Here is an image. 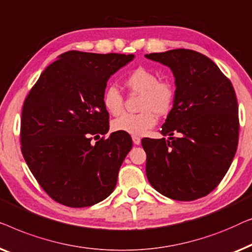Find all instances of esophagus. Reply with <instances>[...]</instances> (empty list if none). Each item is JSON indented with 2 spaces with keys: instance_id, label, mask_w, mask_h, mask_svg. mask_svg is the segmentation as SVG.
I'll return each instance as SVG.
<instances>
[{
  "instance_id": "34e87169",
  "label": "esophagus",
  "mask_w": 252,
  "mask_h": 252,
  "mask_svg": "<svg viewBox=\"0 0 252 252\" xmlns=\"http://www.w3.org/2000/svg\"><path fill=\"white\" fill-rule=\"evenodd\" d=\"M132 141L134 145H139L140 144V138L138 136H132Z\"/></svg>"
}]
</instances>
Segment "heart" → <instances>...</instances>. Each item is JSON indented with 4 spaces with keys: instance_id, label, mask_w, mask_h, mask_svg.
<instances>
[{
    "instance_id": "1",
    "label": "heart",
    "mask_w": 252,
    "mask_h": 252,
    "mask_svg": "<svg viewBox=\"0 0 252 252\" xmlns=\"http://www.w3.org/2000/svg\"><path fill=\"white\" fill-rule=\"evenodd\" d=\"M125 86L132 94H140L139 113L123 114L112 122V129L133 136H143L157 125V115H166L172 109L176 88L168 79H158L154 70L137 67L125 79ZM102 105L112 115H120L125 108V98L118 88L109 87L102 94Z\"/></svg>"
}]
</instances>
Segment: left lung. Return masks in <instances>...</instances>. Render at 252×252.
<instances>
[{
    "label": "left lung",
    "instance_id": "obj_1",
    "mask_svg": "<svg viewBox=\"0 0 252 252\" xmlns=\"http://www.w3.org/2000/svg\"><path fill=\"white\" fill-rule=\"evenodd\" d=\"M146 58L170 67L176 79L175 104L161 131L169 139L141 140L148 182L172 200L203 197L219 185L235 155L240 129L235 91L200 52L175 49Z\"/></svg>",
    "mask_w": 252,
    "mask_h": 252
}]
</instances>
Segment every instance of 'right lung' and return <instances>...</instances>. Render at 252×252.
<instances>
[{"instance_id": "add662e5", "label": "right lung", "mask_w": 252, "mask_h": 252, "mask_svg": "<svg viewBox=\"0 0 252 252\" xmlns=\"http://www.w3.org/2000/svg\"><path fill=\"white\" fill-rule=\"evenodd\" d=\"M133 55L67 51L43 70L21 112V153L52 200L90 207L111 195L132 147L126 132L109 129L102 105L107 81Z\"/></svg>"}]
</instances>
